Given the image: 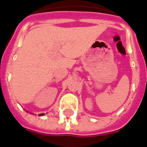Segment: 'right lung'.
I'll return each mask as SVG.
<instances>
[{
  "instance_id": "obj_1",
  "label": "right lung",
  "mask_w": 147,
  "mask_h": 147,
  "mask_svg": "<svg viewBox=\"0 0 147 147\" xmlns=\"http://www.w3.org/2000/svg\"><path fill=\"white\" fill-rule=\"evenodd\" d=\"M43 115H45L44 113H41V114H39V116H43Z\"/></svg>"
}]
</instances>
